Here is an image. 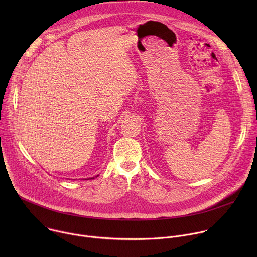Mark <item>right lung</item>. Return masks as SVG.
Here are the masks:
<instances>
[{
	"label": "right lung",
	"mask_w": 257,
	"mask_h": 257,
	"mask_svg": "<svg viewBox=\"0 0 257 257\" xmlns=\"http://www.w3.org/2000/svg\"><path fill=\"white\" fill-rule=\"evenodd\" d=\"M97 177V176H96ZM90 179H94V178H90Z\"/></svg>",
	"instance_id": "obj_1"
}]
</instances>
